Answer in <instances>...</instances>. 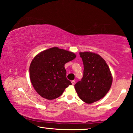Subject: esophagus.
Wrapping results in <instances>:
<instances>
[{
  "instance_id": "1",
  "label": "esophagus",
  "mask_w": 133,
  "mask_h": 133,
  "mask_svg": "<svg viewBox=\"0 0 133 133\" xmlns=\"http://www.w3.org/2000/svg\"><path fill=\"white\" fill-rule=\"evenodd\" d=\"M75 83H76V82H75V80H72V81H71V84H72V85L75 84Z\"/></svg>"
}]
</instances>
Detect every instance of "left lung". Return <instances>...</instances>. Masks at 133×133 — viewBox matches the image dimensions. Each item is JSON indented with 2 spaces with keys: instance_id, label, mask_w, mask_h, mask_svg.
<instances>
[{
  "instance_id": "obj_1",
  "label": "left lung",
  "mask_w": 133,
  "mask_h": 133,
  "mask_svg": "<svg viewBox=\"0 0 133 133\" xmlns=\"http://www.w3.org/2000/svg\"><path fill=\"white\" fill-rule=\"evenodd\" d=\"M84 66L82 80L75 85L81 100L91 104L103 98L111 87L112 76L105 60L91 52L80 53Z\"/></svg>"
}]
</instances>
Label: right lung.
<instances>
[{
	"label": "right lung",
	"instance_id": "1",
	"mask_svg": "<svg viewBox=\"0 0 133 133\" xmlns=\"http://www.w3.org/2000/svg\"><path fill=\"white\" fill-rule=\"evenodd\" d=\"M76 57L72 52L53 48L42 51L31 62V82L40 96L48 100L58 97L71 83L66 77L64 64Z\"/></svg>",
	"mask_w": 133,
	"mask_h": 133
}]
</instances>
